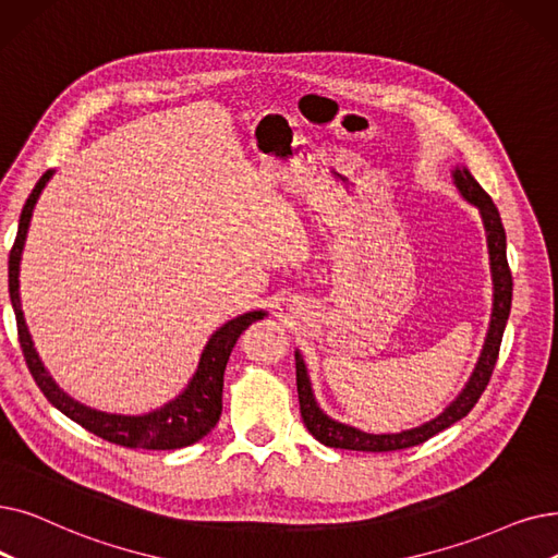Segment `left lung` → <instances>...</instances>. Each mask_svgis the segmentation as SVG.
Segmentation results:
<instances>
[{
    "mask_svg": "<svg viewBox=\"0 0 558 558\" xmlns=\"http://www.w3.org/2000/svg\"><path fill=\"white\" fill-rule=\"evenodd\" d=\"M451 180L456 191L463 196L470 205L478 209V216L483 221V230H486V244H488V257H490V276H493V314L486 332V342H483L481 355L474 365V372L470 380L465 383L460 395L442 410L438 417H433L415 428H405L399 433H367L360 430L351 424H342L332 417H328L319 408L317 399L312 392V383L307 374V365L301 355V351H294L296 355V385H299V403H301V417L307 430L326 447L335 449H351V451H397L408 449L426 442L435 433H440L463 420L470 410L476 405L478 397L488 387V380L493 376L495 362L499 355L501 335L511 314V299H513V278L511 269H508L506 259V232L501 226V216L490 201L486 191L472 178L465 166H456L451 171Z\"/></svg>",
    "mask_w": 558,
    "mask_h": 558,
    "instance_id": "obj_1",
    "label": "left lung"
}]
</instances>
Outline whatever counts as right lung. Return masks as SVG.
Masks as SVG:
<instances>
[{
  "label": "right lung",
  "instance_id": "add662e5",
  "mask_svg": "<svg viewBox=\"0 0 558 558\" xmlns=\"http://www.w3.org/2000/svg\"><path fill=\"white\" fill-rule=\"evenodd\" d=\"M52 175L54 171L43 173V178L36 182L34 191L29 193L27 203H24L15 244L9 255V296H11V305L17 322L20 347L36 385L40 387L47 401H50L54 408H59L65 417L77 422L80 426H84L86 430L95 433L98 438L107 442L130 447V449H182L203 440L221 417L223 374L236 339L253 322L264 319L266 312L253 310L246 314H239V317L230 319L228 324H223L219 330H216L209 337V342L205 344L198 369L191 376L189 385L173 401L150 410V413L116 415V413H105V410H95L90 405L75 401L61 390L57 380L50 376V372L45 369L43 360L34 347V339L29 335L27 322H24V312L20 303V259L24 251V241H27L34 207L47 182L52 180Z\"/></svg>",
  "mask_w": 558,
  "mask_h": 558
}]
</instances>
